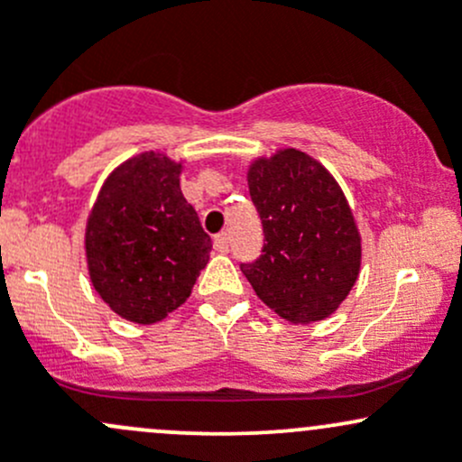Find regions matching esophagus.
Returning a JSON list of instances; mask_svg holds the SVG:
<instances>
[{
  "instance_id": "1",
  "label": "esophagus",
  "mask_w": 462,
  "mask_h": 462,
  "mask_svg": "<svg viewBox=\"0 0 462 462\" xmlns=\"http://www.w3.org/2000/svg\"><path fill=\"white\" fill-rule=\"evenodd\" d=\"M213 246H216L217 253H229V236H226V233H220V236H216V240H213Z\"/></svg>"
}]
</instances>
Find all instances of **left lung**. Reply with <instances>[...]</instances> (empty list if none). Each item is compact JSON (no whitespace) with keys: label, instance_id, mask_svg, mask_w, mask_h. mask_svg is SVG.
<instances>
[{"label":"left lung","instance_id":"8db88e82","mask_svg":"<svg viewBox=\"0 0 462 462\" xmlns=\"http://www.w3.org/2000/svg\"><path fill=\"white\" fill-rule=\"evenodd\" d=\"M251 200L264 226V249L242 264L255 295L289 324L330 317L361 271V233L335 176L295 147L253 158Z\"/></svg>","mask_w":462,"mask_h":462}]
</instances>
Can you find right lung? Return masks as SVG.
I'll use <instances>...</instances> for the list:
<instances>
[{
  "mask_svg": "<svg viewBox=\"0 0 462 462\" xmlns=\"http://www.w3.org/2000/svg\"><path fill=\"white\" fill-rule=\"evenodd\" d=\"M185 161L150 150L114 167L86 222L94 291L123 319L150 326L189 300L211 237L180 191Z\"/></svg>",
  "mask_w": 462,
  "mask_h": 462,
  "instance_id": "obj_1",
  "label": "right lung"
}]
</instances>
